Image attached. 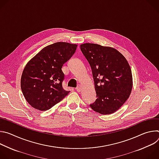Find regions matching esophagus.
I'll return each instance as SVG.
<instances>
[{"label": "esophagus", "mask_w": 159, "mask_h": 159, "mask_svg": "<svg viewBox=\"0 0 159 159\" xmlns=\"http://www.w3.org/2000/svg\"><path fill=\"white\" fill-rule=\"evenodd\" d=\"M80 89H81V87H80V85L76 87V90H77V92H80Z\"/></svg>", "instance_id": "34e87169"}]
</instances>
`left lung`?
Masks as SVG:
<instances>
[{"instance_id": "left-lung-1", "label": "left lung", "mask_w": 159, "mask_h": 159, "mask_svg": "<svg viewBox=\"0 0 159 159\" xmlns=\"http://www.w3.org/2000/svg\"><path fill=\"white\" fill-rule=\"evenodd\" d=\"M80 50L91 67L97 99L90 104L94 111L110 115L128 99L133 86L130 66L117 50L94 43L80 44Z\"/></svg>"}]
</instances>
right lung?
Segmentation results:
<instances>
[{"label":"right lung","instance_id":"obj_1","mask_svg":"<svg viewBox=\"0 0 159 159\" xmlns=\"http://www.w3.org/2000/svg\"><path fill=\"white\" fill-rule=\"evenodd\" d=\"M77 47L76 44L57 42L43 48L27 63L21 75L20 87L33 107L47 111L69 94L70 91L62 87L61 68Z\"/></svg>","mask_w":159,"mask_h":159}]
</instances>
